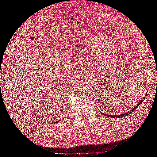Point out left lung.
Listing matches in <instances>:
<instances>
[{
    "label": "left lung",
    "instance_id": "8db88e82",
    "mask_svg": "<svg viewBox=\"0 0 157 157\" xmlns=\"http://www.w3.org/2000/svg\"><path fill=\"white\" fill-rule=\"evenodd\" d=\"M144 99H145V97L143 98V99H141V101L138 103V104H137V105L135 107H134V108H133L132 109V110L129 112V113H124V114H122V115H114V116H111V115H109V117H116V118H118V117H119V118H121V117H125V116H127V115H129V114H130L132 112H133V111H134V110H135V109L137 107H138L140 105V104H141V103H142V102H143L144 101Z\"/></svg>",
    "mask_w": 157,
    "mask_h": 157
}]
</instances>
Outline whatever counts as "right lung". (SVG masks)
I'll list each match as a JSON object with an SVG mask.
<instances>
[{
    "label": "right lung",
    "instance_id": "1",
    "mask_svg": "<svg viewBox=\"0 0 157 157\" xmlns=\"http://www.w3.org/2000/svg\"><path fill=\"white\" fill-rule=\"evenodd\" d=\"M59 122V121H57V122H55V123H58V122Z\"/></svg>",
    "mask_w": 157,
    "mask_h": 157
}]
</instances>
